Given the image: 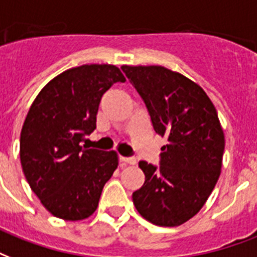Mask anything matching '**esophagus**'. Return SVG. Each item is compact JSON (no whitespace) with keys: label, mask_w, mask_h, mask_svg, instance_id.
<instances>
[{"label":"esophagus","mask_w":257,"mask_h":257,"mask_svg":"<svg viewBox=\"0 0 257 257\" xmlns=\"http://www.w3.org/2000/svg\"><path fill=\"white\" fill-rule=\"evenodd\" d=\"M120 161H122L123 164H127V165L137 164V160H135V158H131V157H120Z\"/></svg>","instance_id":"34e87169"}]
</instances>
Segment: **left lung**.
<instances>
[{
    "label": "left lung",
    "mask_w": 257,
    "mask_h": 257,
    "mask_svg": "<svg viewBox=\"0 0 257 257\" xmlns=\"http://www.w3.org/2000/svg\"><path fill=\"white\" fill-rule=\"evenodd\" d=\"M138 91L158 135L160 168L139 162L145 184L133 193L143 218L160 226H178L196 216L221 173L225 147L217 111L205 91L184 75L161 65H122Z\"/></svg>",
    "instance_id": "1"
}]
</instances>
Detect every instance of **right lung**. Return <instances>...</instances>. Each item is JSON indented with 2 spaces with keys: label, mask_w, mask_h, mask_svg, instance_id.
Returning <instances> with one entry per match:
<instances>
[{
  "label": "right lung",
  "mask_w": 257,
  "mask_h": 257,
  "mask_svg": "<svg viewBox=\"0 0 257 257\" xmlns=\"http://www.w3.org/2000/svg\"><path fill=\"white\" fill-rule=\"evenodd\" d=\"M124 83L110 64H85L53 77L32 103L20 138L28 184L55 217L77 221L96 210L101 190L118 168V154L80 146L96 128L103 93Z\"/></svg>",
  "instance_id": "1"
}]
</instances>
